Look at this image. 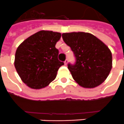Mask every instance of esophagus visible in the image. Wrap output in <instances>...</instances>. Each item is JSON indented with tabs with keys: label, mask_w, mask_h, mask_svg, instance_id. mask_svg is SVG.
<instances>
[{
	"label": "esophagus",
	"mask_w": 124,
	"mask_h": 124,
	"mask_svg": "<svg viewBox=\"0 0 124 124\" xmlns=\"http://www.w3.org/2000/svg\"><path fill=\"white\" fill-rule=\"evenodd\" d=\"M68 60L66 59V60H65V61H64V64L66 65H66L68 64Z\"/></svg>",
	"instance_id": "obj_1"
}]
</instances>
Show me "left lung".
<instances>
[{"label": "left lung", "mask_w": 124, "mask_h": 124, "mask_svg": "<svg viewBox=\"0 0 124 124\" xmlns=\"http://www.w3.org/2000/svg\"><path fill=\"white\" fill-rule=\"evenodd\" d=\"M62 39L76 56L75 64L68 65L74 80L84 88H94L103 83L112 67L108 47L95 35L85 32L65 33Z\"/></svg>", "instance_id": "left-lung-1"}]
</instances>
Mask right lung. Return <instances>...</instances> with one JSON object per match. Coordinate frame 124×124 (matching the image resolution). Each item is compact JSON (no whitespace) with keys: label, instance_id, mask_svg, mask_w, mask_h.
Wrapping results in <instances>:
<instances>
[{"label":"right lung","instance_id":"obj_1","mask_svg":"<svg viewBox=\"0 0 124 124\" xmlns=\"http://www.w3.org/2000/svg\"><path fill=\"white\" fill-rule=\"evenodd\" d=\"M61 33L42 30L32 35L16 50L14 66L21 79L29 87L40 89L48 86L56 77L64 62L58 59L55 45Z\"/></svg>","mask_w":124,"mask_h":124}]
</instances>
